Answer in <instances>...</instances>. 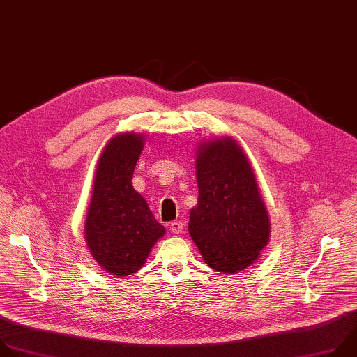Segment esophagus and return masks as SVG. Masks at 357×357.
I'll return each instance as SVG.
<instances>
[{"mask_svg": "<svg viewBox=\"0 0 357 357\" xmlns=\"http://www.w3.org/2000/svg\"><path fill=\"white\" fill-rule=\"evenodd\" d=\"M183 222L181 221H173L172 224H170V229H172V232L173 234H180L181 231H183Z\"/></svg>", "mask_w": 357, "mask_h": 357, "instance_id": "1", "label": "esophagus"}]
</instances>
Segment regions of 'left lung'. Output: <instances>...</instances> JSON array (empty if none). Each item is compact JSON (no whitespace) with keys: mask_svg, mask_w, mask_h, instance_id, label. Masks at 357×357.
<instances>
[{"mask_svg":"<svg viewBox=\"0 0 357 357\" xmlns=\"http://www.w3.org/2000/svg\"><path fill=\"white\" fill-rule=\"evenodd\" d=\"M195 170L198 204L190 212L188 232L211 268L245 270L270 235L253 169L236 140L221 137L198 149Z\"/></svg>","mask_w":357,"mask_h":357,"instance_id":"left-lung-1","label":"left lung"}]
</instances>
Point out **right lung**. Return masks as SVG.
Returning a JSON list of instances; mask_svg holds the SVG:
<instances>
[{
	"label": "right lung",
	"instance_id": "obj_1",
	"mask_svg": "<svg viewBox=\"0 0 357 357\" xmlns=\"http://www.w3.org/2000/svg\"><path fill=\"white\" fill-rule=\"evenodd\" d=\"M144 137L122 133L105 146L94 177L93 197L86 220V242L97 263L116 277L136 273L165 227L146 199L132 187Z\"/></svg>",
	"mask_w": 357,
	"mask_h": 357
}]
</instances>
